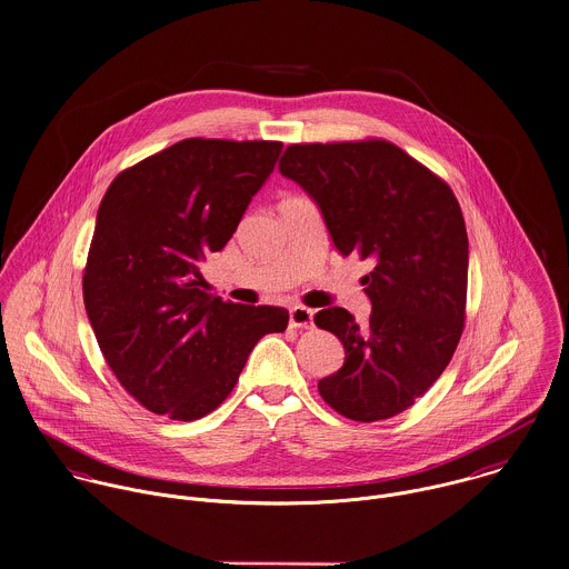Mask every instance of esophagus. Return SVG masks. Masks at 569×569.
Here are the masks:
<instances>
[{"instance_id":"34e87169","label":"esophagus","mask_w":569,"mask_h":569,"mask_svg":"<svg viewBox=\"0 0 569 569\" xmlns=\"http://www.w3.org/2000/svg\"><path fill=\"white\" fill-rule=\"evenodd\" d=\"M315 312L303 308V306H292L290 308V328H312Z\"/></svg>"}]
</instances>
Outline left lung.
Instances as JSON below:
<instances>
[{
    "instance_id": "obj_1",
    "label": "left lung",
    "mask_w": 569,
    "mask_h": 569,
    "mask_svg": "<svg viewBox=\"0 0 569 569\" xmlns=\"http://www.w3.org/2000/svg\"><path fill=\"white\" fill-rule=\"evenodd\" d=\"M279 171L319 207L342 257L373 263L362 277L369 323L337 306L315 317L345 349L341 369L319 380L321 398L356 422L402 413L463 330L468 237L453 191L385 140L290 144Z\"/></svg>"
}]
</instances>
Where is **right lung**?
I'll use <instances>...</instances> for the list:
<instances>
[{
	"mask_svg": "<svg viewBox=\"0 0 569 569\" xmlns=\"http://www.w3.org/2000/svg\"><path fill=\"white\" fill-rule=\"evenodd\" d=\"M281 149L187 138L116 176L99 207L86 312L118 382L158 416L191 422L218 409L257 341L288 328L286 308L209 297L200 272Z\"/></svg>",
	"mask_w": 569,
	"mask_h": 569,
	"instance_id": "right-lung-1",
	"label": "right lung"
}]
</instances>
